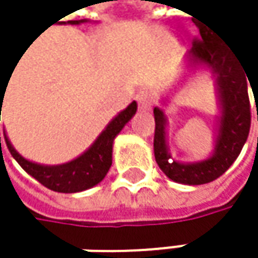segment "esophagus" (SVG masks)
<instances>
[{"instance_id":"34e87169","label":"esophagus","mask_w":258,"mask_h":258,"mask_svg":"<svg viewBox=\"0 0 258 258\" xmlns=\"http://www.w3.org/2000/svg\"><path fill=\"white\" fill-rule=\"evenodd\" d=\"M139 101H140V106H142V107H151V106H152V98H151V92H149L148 85H143V86L140 88Z\"/></svg>"}]
</instances>
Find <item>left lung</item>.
Returning <instances> with one entry per match:
<instances>
[{
	"label": "left lung",
	"instance_id": "8db88e82",
	"mask_svg": "<svg viewBox=\"0 0 258 258\" xmlns=\"http://www.w3.org/2000/svg\"><path fill=\"white\" fill-rule=\"evenodd\" d=\"M199 28L202 40L192 41V47L186 53V66L194 75L209 83L215 104L211 136L205 151L185 155L182 152L185 139L180 137L178 145L173 142L169 107L179 98L178 86L164 88L154 107V154L157 164L170 179L189 185L217 179L232 166L249 133V86L254 98H257V88L251 83L242 61L233 49L215 38L211 31L205 33L203 26Z\"/></svg>",
	"mask_w": 258,
	"mask_h": 258
}]
</instances>
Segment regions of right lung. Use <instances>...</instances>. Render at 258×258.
I'll return each mask as SVG.
<instances>
[{"mask_svg":"<svg viewBox=\"0 0 258 258\" xmlns=\"http://www.w3.org/2000/svg\"><path fill=\"white\" fill-rule=\"evenodd\" d=\"M83 22L88 21L86 19L72 21L70 24L79 25ZM3 94L6 92L0 91V119L3 100H4ZM136 109H137V101H131L128 106H125L122 110H119L106 122V125L98 131V134L94 137V140L85 151H82L80 154L69 160L62 158V161H56V163H47V161H38L35 158H29L24 155L10 140L7 139L6 140L13 155L19 161V164L41 183L47 185L55 191H64V192L80 191L97 185L106 176V173L112 166L113 139L131 119Z\"/></svg>","mask_w":258,"mask_h":258,"instance_id":"right-lung-1","label":"right lung"}]
</instances>
